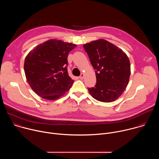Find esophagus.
Listing matches in <instances>:
<instances>
[{
    "label": "esophagus",
    "instance_id": "34e87169",
    "mask_svg": "<svg viewBox=\"0 0 159 159\" xmlns=\"http://www.w3.org/2000/svg\"><path fill=\"white\" fill-rule=\"evenodd\" d=\"M84 77V73H82L81 75L79 76V79H83Z\"/></svg>",
    "mask_w": 159,
    "mask_h": 159
}]
</instances>
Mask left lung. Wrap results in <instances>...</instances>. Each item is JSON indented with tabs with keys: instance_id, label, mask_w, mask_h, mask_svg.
<instances>
[{
	"instance_id": "8db88e82",
	"label": "left lung",
	"mask_w": 159,
	"mask_h": 159,
	"mask_svg": "<svg viewBox=\"0 0 159 159\" xmlns=\"http://www.w3.org/2000/svg\"><path fill=\"white\" fill-rule=\"evenodd\" d=\"M96 70V84L88 88L96 100L110 102L119 98L129 82L130 63L126 54L112 43L99 39L84 44Z\"/></svg>"
}]
</instances>
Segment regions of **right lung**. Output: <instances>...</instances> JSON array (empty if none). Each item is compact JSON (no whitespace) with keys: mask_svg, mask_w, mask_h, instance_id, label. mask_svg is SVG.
<instances>
[{"mask_svg":"<svg viewBox=\"0 0 159 159\" xmlns=\"http://www.w3.org/2000/svg\"><path fill=\"white\" fill-rule=\"evenodd\" d=\"M77 44L52 39L34 48L27 55L24 69L33 91L43 99H59L74 80L68 74L67 57Z\"/></svg>","mask_w":159,"mask_h":159,"instance_id":"1","label":"right lung"}]
</instances>
